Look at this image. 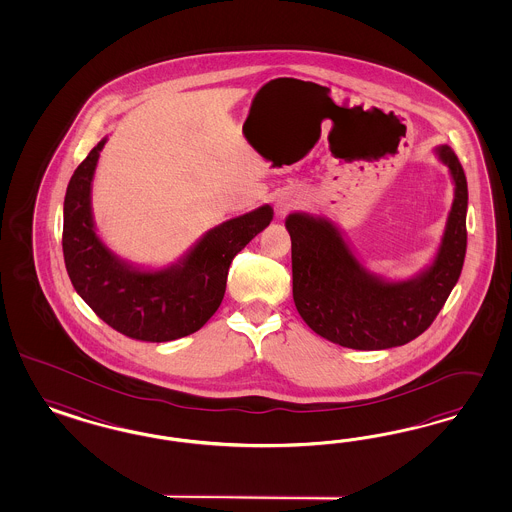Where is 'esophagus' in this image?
Segmentation results:
<instances>
[{
  "instance_id": "34e87169",
  "label": "esophagus",
  "mask_w": 512,
  "mask_h": 512,
  "mask_svg": "<svg viewBox=\"0 0 512 512\" xmlns=\"http://www.w3.org/2000/svg\"><path fill=\"white\" fill-rule=\"evenodd\" d=\"M291 206H293V199L291 197H279L278 201H276V208H278L279 214L287 212Z\"/></svg>"
}]
</instances>
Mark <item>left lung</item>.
Returning <instances> with one entry per match:
<instances>
[{
    "instance_id": "8db88e82",
    "label": "left lung",
    "mask_w": 512,
    "mask_h": 512,
    "mask_svg": "<svg viewBox=\"0 0 512 512\" xmlns=\"http://www.w3.org/2000/svg\"><path fill=\"white\" fill-rule=\"evenodd\" d=\"M434 152L449 169L454 199L434 259L411 278L368 270L328 217L291 212L285 219L296 310L321 338L358 351L398 347L432 325L447 302L464 266L467 180L450 146Z\"/></svg>"
}]
</instances>
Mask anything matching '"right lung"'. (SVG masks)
I'll return each mask as SVG.
<instances>
[{
	"label": "right lung",
	"instance_id": "right-lung-1",
	"mask_svg": "<svg viewBox=\"0 0 512 512\" xmlns=\"http://www.w3.org/2000/svg\"><path fill=\"white\" fill-rule=\"evenodd\" d=\"M107 140L78 165L65 193L62 246L69 279L107 325L133 340L189 336L216 313L234 255L270 225L274 210L263 204L219 223L167 266L125 261L103 242L93 219V176Z\"/></svg>",
	"mask_w": 512,
	"mask_h": 512
}]
</instances>
